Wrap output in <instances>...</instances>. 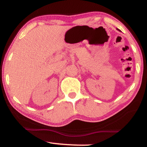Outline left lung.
<instances>
[{
	"label": "left lung",
	"instance_id": "8db88e82",
	"mask_svg": "<svg viewBox=\"0 0 147 147\" xmlns=\"http://www.w3.org/2000/svg\"><path fill=\"white\" fill-rule=\"evenodd\" d=\"M117 30H118V29H117Z\"/></svg>",
	"mask_w": 147,
	"mask_h": 147
}]
</instances>
